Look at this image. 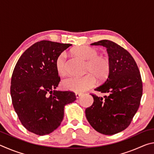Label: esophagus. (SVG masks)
Here are the masks:
<instances>
[{"mask_svg":"<svg viewBox=\"0 0 154 154\" xmlns=\"http://www.w3.org/2000/svg\"><path fill=\"white\" fill-rule=\"evenodd\" d=\"M75 96H76V98H79L81 96H82V94H81V93H75Z\"/></svg>","mask_w":154,"mask_h":154,"instance_id":"1","label":"esophagus"}]
</instances>
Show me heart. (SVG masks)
<instances>
[{"instance_id": "1", "label": "heart", "mask_w": 154, "mask_h": 154, "mask_svg": "<svg viewBox=\"0 0 154 154\" xmlns=\"http://www.w3.org/2000/svg\"><path fill=\"white\" fill-rule=\"evenodd\" d=\"M73 53L83 59L88 60L86 72H91L82 77L71 76L62 82L64 89L77 93H82L94 86L96 78L99 80L105 79L110 72L111 63L109 59L105 56L99 55L97 49L87 45L75 48ZM66 52H62L56 59L55 66L60 75H64L67 71Z\"/></svg>"}]
</instances>
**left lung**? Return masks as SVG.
<instances>
[{"label": "left lung", "mask_w": 154, "mask_h": 154, "mask_svg": "<svg viewBox=\"0 0 154 154\" xmlns=\"http://www.w3.org/2000/svg\"><path fill=\"white\" fill-rule=\"evenodd\" d=\"M105 47L111 63L107 79L95 90L106 94H92V105L85 116L94 129L101 134H117L129 126L139 107L143 94L141 77L136 62L120 45L109 40L91 44Z\"/></svg>", "instance_id": "obj_1"}]
</instances>
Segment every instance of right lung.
Segmentation results:
<instances>
[{"label": "right lung", "mask_w": 154, "mask_h": 154, "mask_svg": "<svg viewBox=\"0 0 154 154\" xmlns=\"http://www.w3.org/2000/svg\"><path fill=\"white\" fill-rule=\"evenodd\" d=\"M71 44L36 42L18 60L11 82L12 103L21 123L28 131L48 134L60 125L64 108L76 100L71 91H57L60 81L56 59Z\"/></svg>", "instance_id": "1"}]
</instances>
